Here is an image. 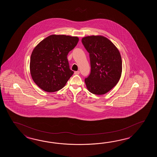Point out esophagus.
I'll return each instance as SVG.
<instances>
[{
  "label": "esophagus",
  "instance_id": "34e87169",
  "mask_svg": "<svg viewBox=\"0 0 157 157\" xmlns=\"http://www.w3.org/2000/svg\"><path fill=\"white\" fill-rule=\"evenodd\" d=\"M74 74H75V75H79V74H80V71H75V72H74Z\"/></svg>",
  "mask_w": 157,
  "mask_h": 157
}]
</instances>
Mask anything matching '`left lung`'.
I'll use <instances>...</instances> for the list:
<instances>
[{
    "mask_svg": "<svg viewBox=\"0 0 157 157\" xmlns=\"http://www.w3.org/2000/svg\"><path fill=\"white\" fill-rule=\"evenodd\" d=\"M81 41L90 56L91 72L85 79L87 89L95 95L105 94L120 79V53L111 41L101 35L84 37Z\"/></svg>",
    "mask_w": 157,
    "mask_h": 157,
    "instance_id": "8db88e82",
    "label": "left lung"
}]
</instances>
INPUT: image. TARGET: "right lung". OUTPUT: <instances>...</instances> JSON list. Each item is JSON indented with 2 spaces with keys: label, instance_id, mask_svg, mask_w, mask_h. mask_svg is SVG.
I'll return each instance as SVG.
<instances>
[{
  "label": "right lung",
  "instance_id": "obj_1",
  "mask_svg": "<svg viewBox=\"0 0 157 157\" xmlns=\"http://www.w3.org/2000/svg\"><path fill=\"white\" fill-rule=\"evenodd\" d=\"M77 36L52 35L37 45L30 58V71L34 82L45 91L62 89L74 74L67 55L76 46Z\"/></svg>",
  "mask_w": 157,
  "mask_h": 157
}]
</instances>
